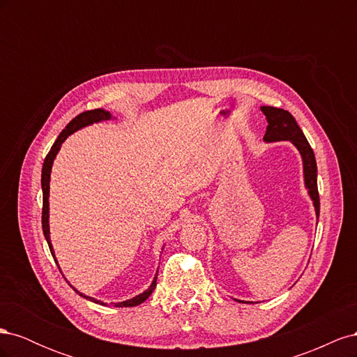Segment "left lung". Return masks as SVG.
<instances>
[{
  "mask_svg": "<svg viewBox=\"0 0 357 357\" xmlns=\"http://www.w3.org/2000/svg\"><path fill=\"white\" fill-rule=\"evenodd\" d=\"M262 113L266 117V132L264 135V142L275 143V142H290L294 144L302 158V165H304V183L308 189V195L314 205L316 215L319 219L320 214V199L317 190V164L316 156L307 138L298 126L295 117L283 109H275V107L262 105ZM238 301V299H235ZM244 302V301H238Z\"/></svg>",
  "mask_w": 357,
  "mask_h": 357,
  "instance_id": "8db88e82",
  "label": "left lung"
}]
</instances>
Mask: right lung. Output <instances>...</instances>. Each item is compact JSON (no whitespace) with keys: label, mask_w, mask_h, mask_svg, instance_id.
<instances>
[{"label":"right lung","mask_w":357,"mask_h":357,"mask_svg":"<svg viewBox=\"0 0 357 357\" xmlns=\"http://www.w3.org/2000/svg\"><path fill=\"white\" fill-rule=\"evenodd\" d=\"M110 119H112L110 112H105L102 109H95V110H91V112H83L79 116H75L73 121L66 126V129H63V131L59 134V137L56 138V142L53 143L50 152L47 153V156L45 159V164H43V169H41V189H43V215H41V223H43V234H45V236H46V241L49 244L50 253H52L53 259H55L56 265H58V261H56V257H55V252H53L52 243H50V229H49V189H50V172H52L53 160H55L62 143L66 142V139L68 138V135H71L75 131H79V129H82L84 126H89L92 123H98V122H102V121H110ZM59 271H61V268H59ZM156 278H158V273L155 274V278H153L152 284H150L149 289H146L143 294H139V295H137V296H134L131 299H128V301H123V302H117L116 307H137L139 304H143V302L150 295H152V291L155 290V287H156ZM73 289L75 290V294H79L80 296L86 298L88 301H92V302H95V304H100V305H105V302L95 299L92 296L84 295V294H82V291H79L75 287H73Z\"/></svg>","instance_id":"1"}]
</instances>
